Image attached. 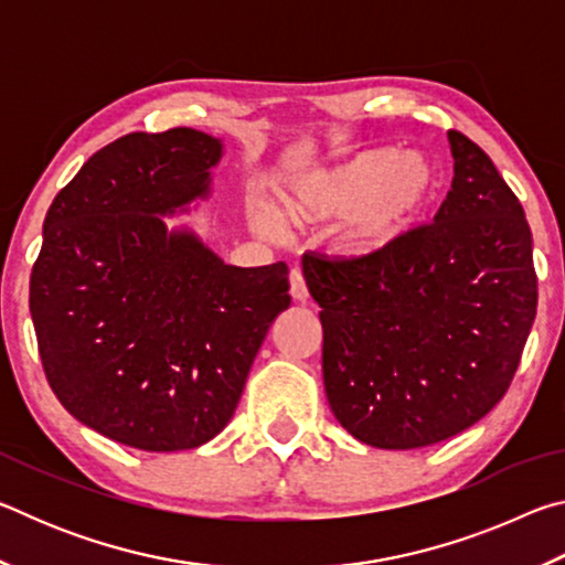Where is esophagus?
I'll return each mask as SVG.
<instances>
[{
    "instance_id": "34e87169",
    "label": "esophagus",
    "mask_w": 565,
    "mask_h": 565,
    "mask_svg": "<svg viewBox=\"0 0 565 565\" xmlns=\"http://www.w3.org/2000/svg\"><path fill=\"white\" fill-rule=\"evenodd\" d=\"M291 296L296 301H306L309 299V289H306V279L301 269H291Z\"/></svg>"
}]
</instances>
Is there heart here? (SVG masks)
Listing matches in <instances>:
<instances>
[{
    "mask_svg": "<svg viewBox=\"0 0 565 565\" xmlns=\"http://www.w3.org/2000/svg\"><path fill=\"white\" fill-rule=\"evenodd\" d=\"M441 177L418 151L391 147L359 151L337 167L301 177L286 196L296 224L343 218L339 242L351 254H369L394 242L434 202ZM252 222L262 234H281V216L269 204H254Z\"/></svg>",
    "mask_w": 565,
    "mask_h": 565,
    "instance_id": "obj_1",
    "label": "heart"
}]
</instances>
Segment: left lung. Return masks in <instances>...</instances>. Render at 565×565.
<instances>
[{
  "instance_id": "8db88e82",
  "label": "left lung",
  "mask_w": 565,
  "mask_h": 565,
  "mask_svg": "<svg viewBox=\"0 0 565 565\" xmlns=\"http://www.w3.org/2000/svg\"><path fill=\"white\" fill-rule=\"evenodd\" d=\"M448 141L454 181L434 222L371 254H303L331 411L376 448L431 446L489 414L539 306L519 196L476 141L456 129Z\"/></svg>"
}]
</instances>
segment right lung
Segmentation results:
<instances>
[{
  "label": "right lung",
  "instance_id": "obj_1",
  "mask_svg": "<svg viewBox=\"0 0 565 565\" xmlns=\"http://www.w3.org/2000/svg\"><path fill=\"white\" fill-rule=\"evenodd\" d=\"M222 141L134 131L89 157L44 218L30 311L46 381L70 414L141 451H184L234 416L289 266L224 264L161 216L206 196Z\"/></svg>",
  "mask_w": 565,
  "mask_h": 565
}]
</instances>
